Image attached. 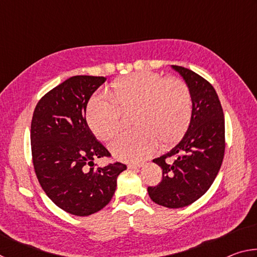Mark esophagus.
<instances>
[{
	"label": "esophagus",
	"mask_w": 257,
	"mask_h": 257,
	"mask_svg": "<svg viewBox=\"0 0 257 257\" xmlns=\"http://www.w3.org/2000/svg\"><path fill=\"white\" fill-rule=\"evenodd\" d=\"M143 165H144V163H129L128 168L129 169H139V168H142Z\"/></svg>",
	"instance_id": "34e87169"
}]
</instances>
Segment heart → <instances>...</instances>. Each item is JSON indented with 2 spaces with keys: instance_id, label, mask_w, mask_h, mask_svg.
Masks as SVG:
<instances>
[{
  "instance_id": "b5f03b06",
  "label": "heart",
  "mask_w": 257,
  "mask_h": 257,
  "mask_svg": "<svg viewBox=\"0 0 257 257\" xmlns=\"http://www.w3.org/2000/svg\"><path fill=\"white\" fill-rule=\"evenodd\" d=\"M106 97L95 95L86 108V121L97 138L110 141L120 132L122 113L134 112L133 133L116 137L112 154L123 161H141L161 147L184 137L193 115L188 85L179 78L164 79L159 73L139 71L113 81Z\"/></svg>"
}]
</instances>
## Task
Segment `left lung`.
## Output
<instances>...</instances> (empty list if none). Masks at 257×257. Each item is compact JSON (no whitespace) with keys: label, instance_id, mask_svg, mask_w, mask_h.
I'll list each match as a JSON object with an SVG mask.
<instances>
[{"label":"left lung","instance_id":"left-lung-1","mask_svg":"<svg viewBox=\"0 0 257 257\" xmlns=\"http://www.w3.org/2000/svg\"><path fill=\"white\" fill-rule=\"evenodd\" d=\"M172 68L189 87L193 115L179 144L153 160L162 169V180L158 186L149 187L147 191L159 205L180 208L202 197L220 170L225 149L224 115L210 82L187 68Z\"/></svg>","mask_w":257,"mask_h":257}]
</instances>
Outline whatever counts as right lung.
I'll return each instance as SVG.
<instances>
[{"mask_svg": "<svg viewBox=\"0 0 257 257\" xmlns=\"http://www.w3.org/2000/svg\"><path fill=\"white\" fill-rule=\"evenodd\" d=\"M105 77L73 76L43 96L35 107L30 143L37 179L61 210L78 216L96 213L115 191L121 162L99 168L96 158H111L86 122V106Z\"/></svg>", "mask_w": 257, "mask_h": 257, "instance_id": "right-lung-1", "label": "right lung"}]
</instances>
